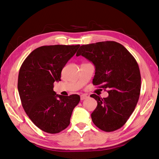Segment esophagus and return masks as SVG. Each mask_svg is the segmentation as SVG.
I'll list each match as a JSON object with an SVG mask.
<instances>
[{"mask_svg":"<svg viewBox=\"0 0 159 159\" xmlns=\"http://www.w3.org/2000/svg\"><path fill=\"white\" fill-rule=\"evenodd\" d=\"M88 98H89V97L87 96L86 95H82L80 96V99H81V100H82H82H84V99H87Z\"/></svg>","mask_w":159,"mask_h":159,"instance_id":"obj_1","label":"esophagus"}]
</instances>
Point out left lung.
<instances>
[{
	"label": "left lung",
	"mask_w": 159,
	"mask_h": 159,
	"mask_svg": "<svg viewBox=\"0 0 159 159\" xmlns=\"http://www.w3.org/2000/svg\"><path fill=\"white\" fill-rule=\"evenodd\" d=\"M76 56L92 61L95 66L93 85L108 90V98L90 95L98 102L91 114L94 124L108 132L121 128L133 112L140 95L141 78L137 61L115 41L82 45Z\"/></svg>",
	"instance_id": "obj_1"
}]
</instances>
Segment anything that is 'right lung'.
I'll use <instances>...</instances> for the list:
<instances>
[{
    "label": "right lung",
    "mask_w": 159,
    "mask_h": 159,
    "mask_svg": "<svg viewBox=\"0 0 159 159\" xmlns=\"http://www.w3.org/2000/svg\"><path fill=\"white\" fill-rule=\"evenodd\" d=\"M80 47L49 45L35 48L26 57L18 74V90L26 114L42 130L59 133L70 124L78 95L63 96L53 91L61 72Z\"/></svg>",
    "instance_id": "obj_1"
}]
</instances>
